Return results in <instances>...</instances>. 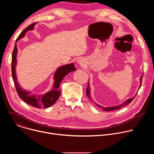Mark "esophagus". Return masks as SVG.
Returning <instances> with one entry per match:
<instances>
[{
    "label": "esophagus",
    "mask_w": 154,
    "mask_h": 154,
    "mask_svg": "<svg viewBox=\"0 0 154 154\" xmlns=\"http://www.w3.org/2000/svg\"><path fill=\"white\" fill-rule=\"evenodd\" d=\"M85 60H84L83 58H79V59L78 60V61H77L78 64H80V66H84V65H85Z\"/></svg>",
    "instance_id": "1"
}]
</instances>
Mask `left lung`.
<instances>
[{
    "mask_svg": "<svg viewBox=\"0 0 154 154\" xmlns=\"http://www.w3.org/2000/svg\"><path fill=\"white\" fill-rule=\"evenodd\" d=\"M143 75H142V76L140 77V86H139V88H138V90L140 88V87H141V83H142V78H143ZM90 85H89V82H88V88H87V90H86V96H88V97L92 102H93L97 106H99V107H100V108H101L103 110H104V111H106V112H109V111H113V110H116V109H119V108H122V107H123V106H125V105H128V103H130L131 101H132V100L134 99V97L136 96V95H137V94L135 95V96L134 97H131V98H130V99H128L127 100H126L125 101H124V102H122L121 104H120V105H115V106H109V107H104V106H101V105H99V104H97V103H96V102H94V101H93V99H92V97H91V90L90 89Z\"/></svg>",
    "mask_w": 154,
    "mask_h": 154,
    "instance_id": "obj_1",
    "label": "left lung"
}]
</instances>
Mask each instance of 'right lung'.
<instances>
[{
    "mask_svg": "<svg viewBox=\"0 0 154 154\" xmlns=\"http://www.w3.org/2000/svg\"><path fill=\"white\" fill-rule=\"evenodd\" d=\"M36 23L29 26L26 29H25L19 35L17 38L15 43L14 48L12 54V61H11V71H12V77L14 83V86L17 93L19 97L27 103L35 106L38 108H48L52 105H54L60 96V85L63 79L70 72L75 71L76 70L74 67L73 63L70 64H67L63 65L59 67L55 71L54 75V82L53 83L52 88L51 90L45 93V94H32L31 92L26 91L23 89L19 85L16 72V67L17 65V42L25 36L26 33L29 30H33L34 27L36 25Z\"/></svg>",
    "mask_w": 154,
    "mask_h": 154,
    "instance_id": "obj_1",
    "label": "right lung"
}]
</instances>
